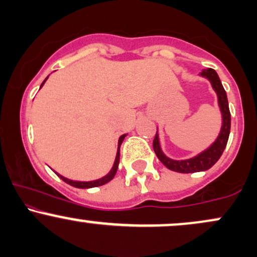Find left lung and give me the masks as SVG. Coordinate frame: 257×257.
Segmentation results:
<instances>
[{"label": "left lung", "mask_w": 257, "mask_h": 257, "mask_svg": "<svg viewBox=\"0 0 257 257\" xmlns=\"http://www.w3.org/2000/svg\"><path fill=\"white\" fill-rule=\"evenodd\" d=\"M203 77H206L210 81L213 85L214 90L217 94V100H219V106L222 114V126H221V132L217 137L215 143L205 151L199 153L196 157L185 159V161H174V159L168 158L163 152H162L161 146H159V139L158 134L156 133V137L153 139V150H155L156 155L159 161L166 166L168 169L173 170V172L178 173H197V172H204V170L210 169L211 167L219 161L221 155H222L223 150L227 145L229 137V131H231V113H229L228 107V100H227V94L223 89L222 83H221L219 76L214 69H205L199 73Z\"/></svg>", "instance_id": "1"}]
</instances>
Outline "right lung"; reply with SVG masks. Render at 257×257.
I'll use <instances>...</instances> for the list:
<instances>
[{"instance_id":"obj_1","label":"right lung","mask_w":257,"mask_h":257,"mask_svg":"<svg viewBox=\"0 0 257 257\" xmlns=\"http://www.w3.org/2000/svg\"><path fill=\"white\" fill-rule=\"evenodd\" d=\"M48 78V77H47ZM47 78L44 79L43 83L41 84V88H42V85L44 84V82L47 81ZM125 138V134L122 135V137L119 138L118 140V150H117V155H116V159H114V163H113V167H112L111 172L107 174V175H105L104 178L101 179H98V180H94V181H73V180H70V179H66L64 178V176H61L60 174L57 173V175L63 181L66 182V184L73 186V187H77V188H91V187H98V186H102L105 184H107L108 181H111L112 179L114 178V175H116L117 173V169H118V163H119V150H120V145H122L123 140H124Z\"/></svg>"}]
</instances>
